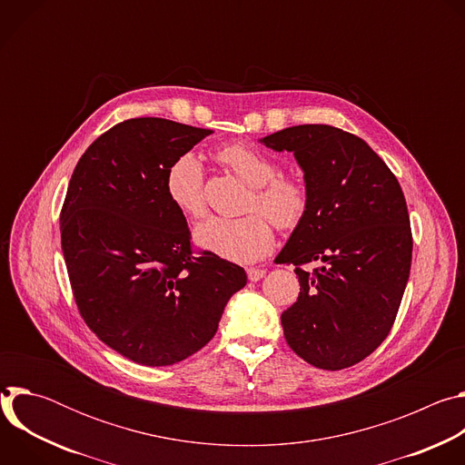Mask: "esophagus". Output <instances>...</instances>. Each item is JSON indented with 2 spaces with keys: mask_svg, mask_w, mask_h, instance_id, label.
Here are the masks:
<instances>
[{
  "mask_svg": "<svg viewBox=\"0 0 465 465\" xmlns=\"http://www.w3.org/2000/svg\"><path fill=\"white\" fill-rule=\"evenodd\" d=\"M246 274H248L250 282H259L264 274H267V271H264V269H246Z\"/></svg>",
  "mask_w": 465,
  "mask_h": 465,
  "instance_id": "1",
  "label": "esophagus"
}]
</instances>
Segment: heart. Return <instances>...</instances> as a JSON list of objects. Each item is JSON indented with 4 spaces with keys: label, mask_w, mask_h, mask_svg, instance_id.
I'll return each instance as SVG.
<instances>
[{
    "label": "heart",
    "mask_w": 465,
    "mask_h": 465,
    "mask_svg": "<svg viewBox=\"0 0 465 465\" xmlns=\"http://www.w3.org/2000/svg\"><path fill=\"white\" fill-rule=\"evenodd\" d=\"M217 158L252 189L248 212L242 219L213 217L194 232V241L206 252L226 261L253 262L274 246L272 223L282 230L296 228L309 208V194L302 180L278 176L276 163L246 145H228ZM165 193L173 206L185 217L206 215L204 169L194 153L178 156L167 169Z\"/></svg>",
    "instance_id": "1"
}]
</instances>
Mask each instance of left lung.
Masks as SVG:
<instances>
[{"label":"left lung","mask_w":465,"mask_h":465,"mask_svg":"<svg viewBox=\"0 0 465 465\" xmlns=\"http://www.w3.org/2000/svg\"><path fill=\"white\" fill-rule=\"evenodd\" d=\"M292 153L309 208L276 261L292 262L298 302L282 314L285 341L320 370L350 368L388 337L411 274L405 194L361 138L331 124H298L261 138ZM322 260L311 275L300 263Z\"/></svg>","instance_id":"8db88e82"}]
</instances>
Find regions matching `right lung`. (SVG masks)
<instances>
[{"label":"right lung","mask_w":465,"mask_h":465,"mask_svg":"<svg viewBox=\"0 0 465 465\" xmlns=\"http://www.w3.org/2000/svg\"><path fill=\"white\" fill-rule=\"evenodd\" d=\"M213 130L128 119L81 156L60 213L77 307L114 351L169 366L204 348L246 272L212 252L194 257L187 221L165 193L169 165Z\"/></svg>","instance_id":"obj_1"}]
</instances>
